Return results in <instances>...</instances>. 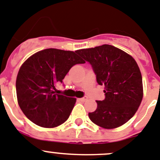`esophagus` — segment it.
Listing matches in <instances>:
<instances>
[{
  "instance_id": "esophagus-1",
  "label": "esophagus",
  "mask_w": 160,
  "mask_h": 160,
  "mask_svg": "<svg viewBox=\"0 0 160 160\" xmlns=\"http://www.w3.org/2000/svg\"><path fill=\"white\" fill-rule=\"evenodd\" d=\"M79 100H80V101H82V102H85L86 100H88V97H87V96H83V97L80 98V99H79Z\"/></svg>"
}]
</instances>
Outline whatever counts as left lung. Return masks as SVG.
Wrapping results in <instances>:
<instances>
[{
  "mask_svg": "<svg viewBox=\"0 0 160 160\" xmlns=\"http://www.w3.org/2000/svg\"><path fill=\"white\" fill-rule=\"evenodd\" d=\"M77 53L92 65L98 84L104 85L105 99L96 100V110L88 113L91 120L106 129L124 124L143 99L142 76L136 60L109 44L77 50Z\"/></svg>",
  "mask_w": 160,
  "mask_h": 160,
  "instance_id": "8db88e82",
  "label": "left lung"
}]
</instances>
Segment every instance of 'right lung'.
<instances>
[{"label":"right lung","instance_id":"right-lung-1","mask_svg":"<svg viewBox=\"0 0 160 160\" xmlns=\"http://www.w3.org/2000/svg\"><path fill=\"white\" fill-rule=\"evenodd\" d=\"M77 51L47 48L37 52L21 65L16 81L17 101L32 123L55 128L67 120L76 98L56 94V85L62 83L70 68L84 64Z\"/></svg>","mask_w":160,"mask_h":160}]
</instances>
